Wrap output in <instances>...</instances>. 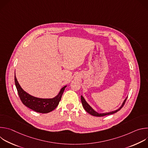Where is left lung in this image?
<instances>
[{
  "mask_svg": "<svg viewBox=\"0 0 148 148\" xmlns=\"http://www.w3.org/2000/svg\"><path fill=\"white\" fill-rule=\"evenodd\" d=\"M127 98H128V97H126V98L124 99L123 103H122V105H121V106L118 109H117L116 110H114V111H110V112H109L98 113V112H97V111H95L90 106V105L87 102V101H86L85 99H84V98L82 95H81V103H82V106H83L84 110H85L88 114H91V115L95 116H103L108 115H111V114H114V113H116V112H118V111H119V110L122 108V107L124 105V104H125V101H126V99H127Z\"/></svg>",
  "mask_w": 148,
  "mask_h": 148,
  "instance_id": "1",
  "label": "left lung"
}]
</instances>
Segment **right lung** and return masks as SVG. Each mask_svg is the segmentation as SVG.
Returning a JSON list of instances; mask_svg holds the SVG:
<instances>
[{
    "instance_id": "1",
    "label": "right lung",
    "mask_w": 148,
    "mask_h": 148,
    "mask_svg": "<svg viewBox=\"0 0 148 148\" xmlns=\"http://www.w3.org/2000/svg\"><path fill=\"white\" fill-rule=\"evenodd\" d=\"M14 82L18 96L23 103L30 109L39 113H49L58 106L67 86L61 88L58 94L52 98H40L30 95L21 87L14 74Z\"/></svg>"
}]
</instances>
